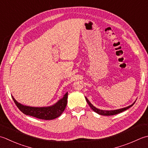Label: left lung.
I'll return each instance as SVG.
<instances>
[{
	"instance_id": "left-lung-1",
	"label": "left lung",
	"mask_w": 148,
	"mask_h": 148,
	"mask_svg": "<svg viewBox=\"0 0 148 148\" xmlns=\"http://www.w3.org/2000/svg\"><path fill=\"white\" fill-rule=\"evenodd\" d=\"M85 99L86 100V102L88 104V105L90 107L91 109L93 110L96 112L97 114H99V115H115V114H119L121 112H123L124 111L126 110H128V108H130V107L132 106L133 105H134L135 102L132 104V105H130L127 107H125V108H121V109H118V110H100V109H98L97 108H95V106H94L93 105H92L91 103L90 102V101L88 100L87 98L85 97Z\"/></svg>"
}]
</instances>
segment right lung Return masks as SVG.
Returning <instances> with one entry per match:
<instances>
[{
  "instance_id": "right-lung-1",
  "label": "right lung",
  "mask_w": 148,
  "mask_h": 148,
  "mask_svg": "<svg viewBox=\"0 0 148 148\" xmlns=\"http://www.w3.org/2000/svg\"><path fill=\"white\" fill-rule=\"evenodd\" d=\"M68 92L63 95L54 105L46 107H33L23 105L19 103L12 96L13 101L18 109L24 114L30 115L40 119L52 120L58 117L65 110L67 104Z\"/></svg>"
}]
</instances>
